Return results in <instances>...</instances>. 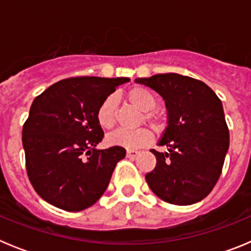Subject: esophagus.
Segmentation results:
<instances>
[{"label": "esophagus", "instance_id": "34e87169", "mask_svg": "<svg viewBox=\"0 0 251 251\" xmlns=\"http://www.w3.org/2000/svg\"><path fill=\"white\" fill-rule=\"evenodd\" d=\"M138 154H139V151H136V150H128L127 151V157H129V158H136Z\"/></svg>", "mask_w": 251, "mask_h": 251}]
</instances>
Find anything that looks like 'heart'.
I'll return each instance as SVG.
<instances>
[{"instance_id": "b5f03b06", "label": "heart", "mask_w": 251, "mask_h": 251, "mask_svg": "<svg viewBox=\"0 0 251 251\" xmlns=\"http://www.w3.org/2000/svg\"><path fill=\"white\" fill-rule=\"evenodd\" d=\"M127 99L137 109L145 112V119L152 124L154 129L158 132L163 129L165 124L162 119L156 113L151 112L157 105V99L152 93L142 86H134L127 92ZM117 105H118V99L115 95H108L99 105L97 119L103 128L109 129L114 127L117 122ZM151 141H152V133L147 128H137L133 130L118 129L106 137V142L110 146L128 148V150L145 147L148 143H151Z\"/></svg>"}]
</instances>
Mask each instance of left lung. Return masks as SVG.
I'll return each mask as SVG.
<instances>
[{
  "instance_id": "1",
  "label": "left lung",
  "mask_w": 251,
  "mask_h": 251,
  "mask_svg": "<svg viewBox=\"0 0 251 251\" xmlns=\"http://www.w3.org/2000/svg\"><path fill=\"white\" fill-rule=\"evenodd\" d=\"M165 100L167 127L151 152L157 163L146 181L153 194L174 205H192L205 199L221 175L229 150V129L223 103L203 81L176 73L138 77Z\"/></svg>"
}]
</instances>
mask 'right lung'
Returning <instances> with one entry per match:
<instances>
[{
  "label": "right lung",
  "mask_w": 251,
  "mask_h": 251,
  "mask_svg": "<svg viewBox=\"0 0 251 251\" xmlns=\"http://www.w3.org/2000/svg\"><path fill=\"white\" fill-rule=\"evenodd\" d=\"M129 77H69L32 101L22 128L26 170L41 199L65 211H81L105 192L123 147L98 150L104 132L101 101Z\"/></svg>",
  "instance_id": "right-lung-1"
}]
</instances>
